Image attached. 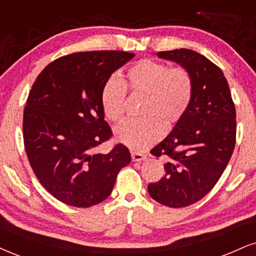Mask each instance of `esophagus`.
Instances as JSON below:
<instances>
[{"label": "esophagus", "instance_id": "34e87169", "mask_svg": "<svg viewBox=\"0 0 256 256\" xmlns=\"http://www.w3.org/2000/svg\"><path fill=\"white\" fill-rule=\"evenodd\" d=\"M132 159H133V162H142L146 159V156L141 153H132Z\"/></svg>", "mask_w": 256, "mask_h": 256}]
</instances>
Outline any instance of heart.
Returning <instances> with one entry per match:
<instances>
[{"label": "heart", "mask_w": 256, "mask_h": 256, "mask_svg": "<svg viewBox=\"0 0 256 256\" xmlns=\"http://www.w3.org/2000/svg\"><path fill=\"white\" fill-rule=\"evenodd\" d=\"M127 84L133 94H146L141 120H127L115 129L118 142L141 152L156 142L164 134V123L171 128L184 118L194 97V78L182 66L170 68L164 62L144 59L127 71L126 83L110 77L103 85L100 103L110 121L118 122L124 114Z\"/></svg>", "instance_id": "b5f03b06"}]
</instances>
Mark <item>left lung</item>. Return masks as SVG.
<instances>
[{
  "label": "left lung",
  "mask_w": 256,
  "mask_h": 256,
  "mask_svg": "<svg viewBox=\"0 0 256 256\" xmlns=\"http://www.w3.org/2000/svg\"><path fill=\"white\" fill-rule=\"evenodd\" d=\"M190 72L194 97L185 116L150 150L166 160L165 176L148 185L154 200L184 208L211 191L224 172L236 141V112L228 82L218 66L188 48L158 52Z\"/></svg>",
  "instance_id": "left-lung-1"
}]
</instances>
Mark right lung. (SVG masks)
Masks as SVG:
<instances>
[{"mask_svg": "<svg viewBox=\"0 0 256 256\" xmlns=\"http://www.w3.org/2000/svg\"><path fill=\"white\" fill-rule=\"evenodd\" d=\"M135 54L78 52L56 59L38 76L24 112V142L40 184L56 200L89 208L112 194L116 176L132 156L118 144L94 153L112 138L100 103L103 85Z\"/></svg>", "mask_w": 256, "mask_h": 256, "instance_id": "right-lung-1", "label": "right lung"}]
</instances>
